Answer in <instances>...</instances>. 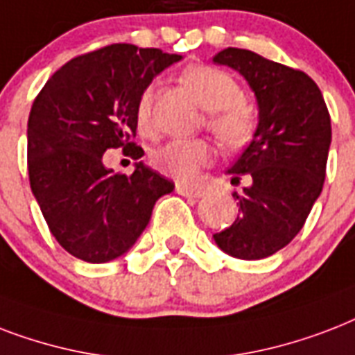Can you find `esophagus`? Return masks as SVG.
I'll use <instances>...</instances> for the list:
<instances>
[{"mask_svg": "<svg viewBox=\"0 0 355 355\" xmlns=\"http://www.w3.org/2000/svg\"><path fill=\"white\" fill-rule=\"evenodd\" d=\"M175 191H178V194H181V196H187V198H202V196H205V191H202V189H194V187L178 185V187H175Z\"/></svg>", "mask_w": 355, "mask_h": 355, "instance_id": "34e87169", "label": "esophagus"}]
</instances>
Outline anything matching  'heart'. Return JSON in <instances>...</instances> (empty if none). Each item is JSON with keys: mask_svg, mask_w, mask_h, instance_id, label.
Listing matches in <instances>:
<instances>
[{"mask_svg": "<svg viewBox=\"0 0 355 355\" xmlns=\"http://www.w3.org/2000/svg\"><path fill=\"white\" fill-rule=\"evenodd\" d=\"M181 81L207 111L205 125L222 146L230 150L246 146L254 137V112L244 101V90L232 73L211 64H194L181 73ZM153 87L139 94L135 105L137 125L142 133L152 129ZM211 148L205 140H172L152 153V164L161 174L187 181L211 161Z\"/></svg>", "mask_w": 355, "mask_h": 355, "instance_id": "b5f03b06", "label": "heart"}]
</instances>
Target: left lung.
Returning <instances> with one entry per match:
<instances>
[{
	"label": "left lung",
	"instance_id": "obj_1",
	"mask_svg": "<svg viewBox=\"0 0 355 355\" xmlns=\"http://www.w3.org/2000/svg\"><path fill=\"white\" fill-rule=\"evenodd\" d=\"M213 62L237 70L259 107L254 139L227 168L232 183L250 175L252 185L233 192L241 215L213 239L233 257L263 259L298 235L322 192L331 144L328 107L307 73L250 49H222Z\"/></svg>",
	"mask_w": 355,
	"mask_h": 355
}]
</instances>
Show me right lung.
<instances>
[{"mask_svg":"<svg viewBox=\"0 0 355 355\" xmlns=\"http://www.w3.org/2000/svg\"><path fill=\"white\" fill-rule=\"evenodd\" d=\"M178 53L111 44L79 55L48 79L27 122L29 183L51 235L87 263H107L128 252L144 232L159 198L174 183L142 163L131 175L112 174L103 153L123 148L144 155L131 137L142 90Z\"/></svg>","mask_w":355,"mask_h":355,"instance_id":"1","label":"right lung"}]
</instances>
